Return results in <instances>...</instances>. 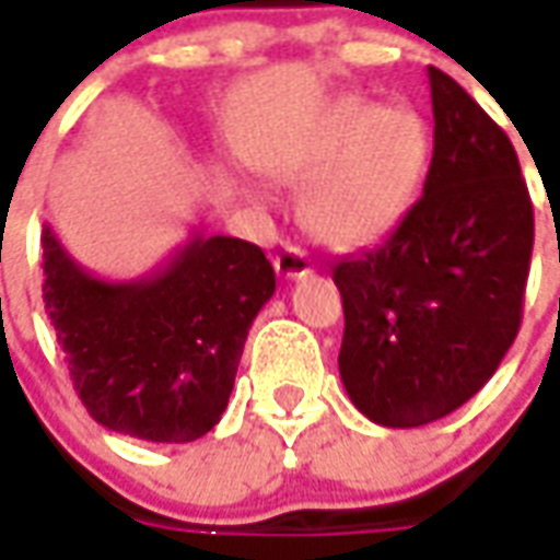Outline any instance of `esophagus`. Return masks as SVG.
Listing matches in <instances>:
<instances>
[{"label": "esophagus", "instance_id": "1", "mask_svg": "<svg viewBox=\"0 0 560 560\" xmlns=\"http://www.w3.org/2000/svg\"><path fill=\"white\" fill-rule=\"evenodd\" d=\"M312 260H308L306 252L300 248H284V252L276 257V272L281 279H300V276H308L312 272Z\"/></svg>", "mask_w": 560, "mask_h": 560}]
</instances>
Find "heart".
<instances>
[{
  "label": "heart",
  "mask_w": 560,
  "mask_h": 560,
  "mask_svg": "<svg viewBox=\"0 0 560 560\" xmlns=\"http://www.w3.org/2000/svg\"><path fill=\"white\" fill-rule=\"evenodd\" d=\"M430 136L412 108L339 100L291 142L269 148L260 166L303 197L315 240L351 248L388 233L412 206L428 172Z\"/></svg>",
  "instance_id": "obj_1"
}]
</instances>
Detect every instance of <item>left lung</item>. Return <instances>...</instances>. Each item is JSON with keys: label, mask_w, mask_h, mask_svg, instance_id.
Returning <instances> with one entry per match:
<instances>
[{"label": "left lung", "mask_w": 560, "mask_h": 560, "mask_svg": "<svg viewBox=\"0 0 560 560\" xmlns=\"http://www.w3.org/2000/svg\"><path fill=\"white\" fill-rule=\"evenodd\" d=\"M433 160L424 194L385 240L334 264L346 334L339 375L385 428L455 412L494 375L522 324L534 206L510 136L428 69Z\"/></svg>", "instance_id": "1"}]
</instances>
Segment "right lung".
<instances>
[{
	"label": "right lung",
	"instance_id": "1",
	"mask_svg": "<svg viewBox=\"0 0 560 560\" xmlns=\"http://www.w3.org/2000/svg\"><path fill=\"white\" fill-rule=\"evenodd\" d=\"M45 308L69 375L103 428L148 443H194L221 421L248 327L276 293L257 245L194 236L154 276L105 281L45 226Z\"/></svg>",
	"mask_w": 560,
	"mask_h": 560
}]
</instances>
